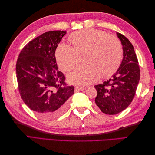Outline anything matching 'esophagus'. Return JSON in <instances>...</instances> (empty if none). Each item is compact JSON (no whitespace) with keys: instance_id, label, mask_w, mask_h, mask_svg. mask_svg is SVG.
<instances>
[{"instance_id":"1","label":"esophagus","mask_w":155,"mask_h":155,"mask_svg":"<svg viewBox=\"0 0 155 155\" xmlns=\"http://www.w3.org/2000/svg\"><path fill=\"white\" fill-rule=\"evenodd\" d=\"M85 88L83 87H80V86H76L75 87V91L76 92H79V91H83Z\"/></svg>"}]
</instances>
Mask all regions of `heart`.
Wrapping results in <instances>:
<instances>
[{"label":"heart","instance_id":"heart-1","mask_svg":"<svg viewBox=\"0 0 155 155\" xmlns=\"http://www.w3.org/2000/svg\"><path fill=\"white\" fill-rule=\"evenodd\" d=\"M71 47L60 44L55 50V58L59 68L68 72L80 63L68 76L70 83L88 85L101 78H110L116 72L122 59V46L118 38L104 31L83 29L69 36Z\"/></svg>","mask_w":155,"mask_h":155}]
</instances>
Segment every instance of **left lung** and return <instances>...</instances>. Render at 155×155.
<instances>
[{
	"label": "left lung",
	"mask_w": 155,
	"mask_h": 155,
	"mask_svg": "<svg viewBox=\"0 0 155 155\" xmlns=\"http://www.w3.org/2000/svg\"><path fill=\"white\" fill-rule=\"evenodd\" d=\"M123 46L124 58L112 77L95 85L96 105L105 114L113 115L125 110L132 102L140 80V70L134 47L129 39L117 32Z\"/></svg>",
	"instance_id": "left-lung-1"
}]
</instances>
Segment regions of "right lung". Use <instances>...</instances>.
I'll return each instance as SVG.
<instances>
[{
	"label": "right lung",
	"mask_w": 155,
	"mask_h": 155,
	"mask_svg": "<svg viewBox=\"0 0 155 155\" xmlns=\"http://www.w3.org/2000/svg\"><path fill=\"white\" fill-rule=\"evenodd\" d=\"M67 31L45 32L22 48L16 63L18 88L23 101L46 120L61 115L69 105L74 86L58 70L55 50Z\"/></svg>",
	"instance_id": "right-lung-1"
}]
</instances>
